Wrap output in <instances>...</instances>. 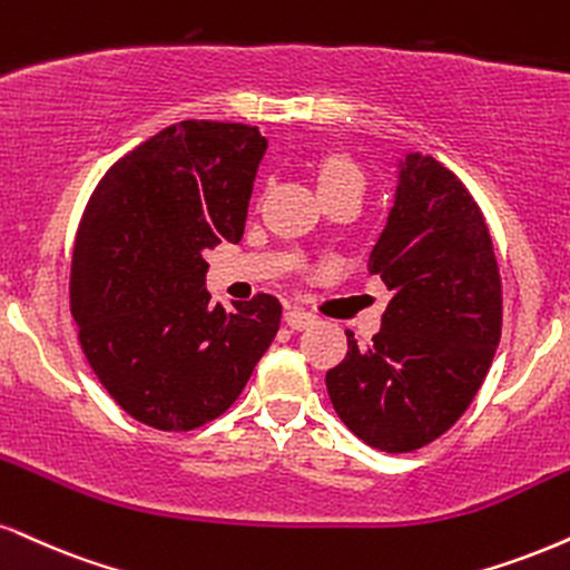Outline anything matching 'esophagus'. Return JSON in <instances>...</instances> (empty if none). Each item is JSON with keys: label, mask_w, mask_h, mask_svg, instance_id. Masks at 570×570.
Segmentation results:
<instances>
[{"label": "esophagus", "mask_w": 570, "mask_h": 570, "mask_svg": "<svg viewBox=\"0 0 570 570\" xmlns=\"http://www.w3.org/2000/svg\"><path fill=\"white\" fill-rule=\"evenodd\" d=\"M314 322H317V317L304 312V308H287L285 312V325L291 330H306V327H312Z\"/></svg>", "instance_id": "obj_1"}]
</instances>
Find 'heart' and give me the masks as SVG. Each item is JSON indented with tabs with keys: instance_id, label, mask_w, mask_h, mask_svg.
<instances>
[{
	"instance_id": "b5f03b06",
	"label": "heart",
	"mask_w": 570,
	"mask_h": 570,
	"mask_svg": "<svg viewBox=\"0 0 570 570\" xmlns=\"http://www.w3.org/2000/svg\"><path fill=\"white\" fill-rule=\"evenodd\" d=\"M330 187H364L362 168L346 156H330L320 166V189Z\"/></svg>"
}]
</instances>
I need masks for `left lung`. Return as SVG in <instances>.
Masks as SVG:
<instances>
[{
    "mask_svg": "<svg viewBox=\"0 0 570 570\" xmlns=\"http://www.w3.org/2000/svg\"><path fill=\"white\" fill-rule=\"evenodd\" d=\"M393 293L367 348L348 330L325 383L338 417L389 454L423 449L465 414L502 335V279L479 203L456 174L410 153L370 256Z\"/></svg>",
    "mask_w": 570,
    "mask_h": 570,
    "instance_id": "left-lung-1",
    "label": "left lung"
}]
</instances>
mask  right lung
Here are the masks:
<instances>
[{
  "label": "right lung",
  "mask_w": 570,
  "mask_h": 570,
  "mask_svg": "<svg viewBox=\"0 0 570 570\" xmlns=\"http://www.w3.org/2000/svg\"><path fill=\"white\" fill-rule=\"evenodd\" d=\"M266 139L181 121L126 153L83 208L70 314L91 372L126 414L185 433L235 404L279 330L269 293L208 306V248L240 243Z\"/></svg>",
  "instance_id": "obj_1"
}]
</instances>
